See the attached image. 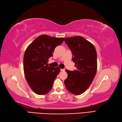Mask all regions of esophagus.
I'll use <instances>...</instances> for the list:
<instances>
[{"mask_svg": "<svg viewBox=\"0 0 122 122\" xmlns=\"http://www.w3.org/2000/svg\"><path fill=\"white\" fill-rule=\"evenodd\" d=\"M60 70H61V71H65V69H60Z\"/></svg>", "mask_w": 122, "mask_h": 122, "instance_id": "1", "label": "esophagus"}]
</instances>
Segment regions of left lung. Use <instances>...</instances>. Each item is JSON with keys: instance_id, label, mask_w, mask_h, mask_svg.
<instances>
[{"instance_id": "8db88e82", "label": "left lung", "mask_w": 122, "mask_h": 122, "mask_svg": "<svg viewBox=\"0 0 122 122\" xmlns=\"http://www.w3.org/2000/svg\"><path fill=\"white\" fill-rule=\"evenodd\" d=\"M72 52V60L77 69L66 70L68 77L65 84L73 94L83 93L93 81L97 70V54L94 46L81 36L64 38Z\"/></svg>"}]
</instances>
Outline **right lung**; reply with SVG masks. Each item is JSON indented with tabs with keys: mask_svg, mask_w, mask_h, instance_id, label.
<instances>
[{
	"mask_svg": "<svg viewBox=\"0 0 122 122\" xmlns=\"http://www.w3.org/2000/svg\"><path fill=\"white\" fill-rule=\"evenodd\" d=\"M63 41L62 37L43 35L26 48L23 57L24 72L28 84L35 93L45 94L51 90L60 69L48 66V59L53 56L55 48Z\"/></svg>",
	"mask_w": 122,
	"mask_h": 122,
	"instance_id": "obj_1",
	"label": "right lung"
}]
</instances>
